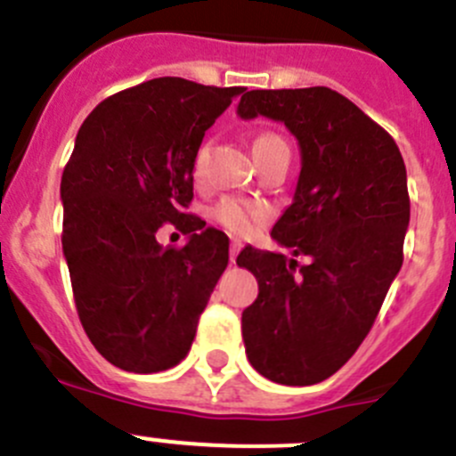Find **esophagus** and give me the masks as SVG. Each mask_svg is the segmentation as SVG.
Returning <instances> with one entry per match:
<instances>
[{"instance_id": "34e87169", "label": "esophagus", "mask_w": 456, "mask_h": 456, "mask_svg": "<svg viewBox=\"0 0 456 456\" xmlns=\"http://www.w3.org/2000/svg\"><path fill=\"white\" fill-rule=\"evenodd\" d=\"M242 249V242L240 240H232V247H229V260L236 262V256L240 254Z\"/></svg>"}]
</instances>
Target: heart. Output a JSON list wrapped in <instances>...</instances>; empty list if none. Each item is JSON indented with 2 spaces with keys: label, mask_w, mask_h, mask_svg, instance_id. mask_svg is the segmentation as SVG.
I'll use <instances>...</instances> for the list:
<instances>
[{
  "label": "heart",
  "mask_w": 456,
  "mask_h": 456,
  "mask_svg": "<svg viewBox=\"0 0 456 456\" xmlns=\"http://www.w3.org/2000/svg\"><path fill=\"white\" fill-rule=\"evenodd\" d=\"M282 139L273 132H262V134L256 136L254 141V154L260 156L265 154L266 150L275 145H282ZM207 159H209V142H202V145L196 150L194 154V176L200 178L205 174ZM211 218L216 223L223 224L227 232L238 233V236H245V233L254 232V227L265 218V209H262L257 202L242 200V199H224L220 200L218 205L211 209Z\"/></svg>",
  "instance_id": "b5f03b06"
}]
</instances>
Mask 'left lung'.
<instances>
[{"label":"left lung","instance_id":"1","mask_svg":"<svg viewBox=\"0 0 456 456\" xmlns=\"http://www.w3.org/2000/svg\"><path fill=\"white\" fill-rule=\"evenodd\" d=\"M240 118L284 123L302 156L293 202L271 229L297 260L245 247L257 280L242 311L251 366L284 386H311L360 348L403 262L411 220L406 165L393 136L330 87L251 90Z\"/></svg>","mask_w":456,"mask_h":456}]
</instances>
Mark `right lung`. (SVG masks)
Returning a JSON list of instances; mask_svg holds the SVG:
<instances>
[{"label": "right lung", "instance_id": "1", "mask_svg": "<svg viewBox=\"0 0 456 456\" xmlns=\"http://www.w3.org/2000/svg\"><path fill=\"white\" fill-rule=\"evenodd\" d=\"M242 90L160 77L101 101L79 127L61 176V245L84 330L118 369L185 360L227 269L229 238L185 209L202 136ZM167 222L191 236L181 250L155 240Z\"/></svg>", "mask_w": 456, "mask_h": 456}]
</instances>
